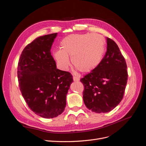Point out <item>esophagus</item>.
I'll use <instances>...</instances> for the list:
<instances>
[{"label":"esophagus","instance_id":"esophagus-1","mask_svg":"<svg viewBox=\"0 0 146 146\" xmlns=\"http://www.w3.org/2000/svg\"><path fill=\"white\" fill-rule=\"evenodd\" d=\"M73 80H74V82H77V81H78L79 80H80V78H79L77 77H73Z\"/></svg>","mask_w":146,"mask_h":146}]
</instances>
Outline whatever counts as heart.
<instances>
[{"mask_svg":"<svg viewBox=\"0 0 146 146\" xmlns=\"http://www.w3.org/2000/svg\"><path fill=\"white\" fill-rule=\"evenodd\" d=\"M105 40L97 33L72 34L64 37L60 43V50L53 53V57L62 70L68 69L69 58L73 66L82 73H88L99 64L105 51Z\"/></svg>","mask_w":146,"mask_h":146,"instance_id":"b5f03b06","label":"heart"}]
</instances>
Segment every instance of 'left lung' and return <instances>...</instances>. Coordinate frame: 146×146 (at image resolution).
<instances>
[{
	"instance_id": "1",
	"label": "left lung",
	"mask_w": 146,
	"mask_h": 146,
	"mask_svg": "<svg viewBox=\"0 0 146 146\" xmlns=\"http://www.w3.org/2000/svg\"><path fill=\"white\" fill-rule=\"evenodd\" d=\"M107 42V52L98 67L80 79L84 103L98 113L111 111L121 102L128 78L125 60L116 43L109 38Z\"/></svg>"
}]
</instances>
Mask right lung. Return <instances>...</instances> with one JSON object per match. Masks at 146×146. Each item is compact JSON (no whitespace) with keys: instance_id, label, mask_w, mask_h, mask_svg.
I'll return each mask as SVG.
<instances>
[{"instance_id":"right-lung-1","label":"right lung","mask_w":146,"mask_h":146,"mask_svg":"<svg viewBox=\"0 0 146 146\" xmlns=\"http://www.w3.org/2000/svg\"><path fill=\"white\" fill-rule=\"evenodd\" d=\"M57 33L36 38L22 52L17 77L22 95L31 110L44 118L62 113L73 81L69 72L56 68L50 49Z\"/></svg>"}]
</instances>
